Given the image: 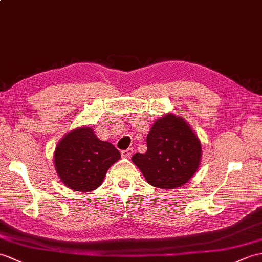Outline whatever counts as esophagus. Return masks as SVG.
Here are the masks:
<instances>
[{
	"mask_svg": "<svg viewBox=\"0 0 262 262\" xmlns=\"http://www.w3.org/2000/svg\"><path fill=\"white\" fill-rule=\"evenodd\" d=\"M134 153L133 148H127L125 150H121V156L125 157V159H128V157H130Z\"/></svg>",
	"mask_w": 262,
	"mask_h": 262,
	"instance_id": "esophagus-1",
	"label": "esophagus"
}]
</instances>
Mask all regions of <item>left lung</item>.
<instances>
[{"label":"left lung","instance_id":"1","mask_svg":"<svg viewBox=\"0 0 262 262\" xmlns=\"http://www.w3.org/2000/svg\"><path fill=\"white\" fill-rule=\"evenodd\" d=\"M146 143L147 151L136 153L132 161L148 184L173 190L185 184L198 171L202 156L201 142L182 117L167 114L157 119Z\"/></svg>","mask_w":262,"mask_h":262}]
</instances>
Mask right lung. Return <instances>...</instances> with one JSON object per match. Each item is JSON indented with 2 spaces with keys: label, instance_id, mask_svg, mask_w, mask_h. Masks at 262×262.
<instances>
[{
  "label": "right lung",
  "instance_id": "add662e5",
  "mask_svg": "<svg viewBox=\"0 0 262 262\" xmlns=\"http://www.w3.org/2000/svg\"><path fill=\"white\" fill-rule=\"evenodd\" d=\"M119 159V150L113 144L100 141L90 127L69 132L54 150V166L59 179L78 192H90L99 187L108 168Z\"/></svg>",
  "mask_w": 262,
  "mask_h": 262
}]
</instances>
